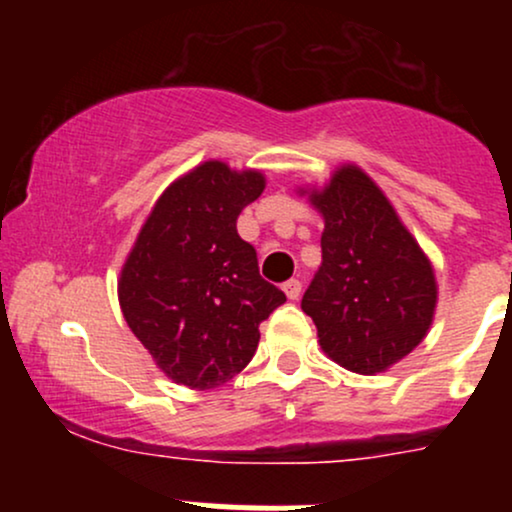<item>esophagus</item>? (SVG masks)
Returning <instances> with one entry per match:
<instances>
[{"instance_id": "esophagus-1", "label": "esophagus", "mask_w": 512, "mask_h": 512, "mask_svg": "<svg viewBox=\"0 0 512 512\" xmlns=\"http://www.w3.org/2000/svg\"><path fill=\"white\" fill-rule=\"evenodd\" d=\"M281 289H284L286 296H289V301H298V296H301V291H303V284L298 279H289L284 286H281Z\"/></svg>"}]
</instances>
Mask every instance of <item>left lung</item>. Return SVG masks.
<instances>
[{
  "mask_svg": "<svg viewBox=\"0 0 512 512\" xmlns=\"http://www.w3.org/2000/svg\"><path fill=\"white\" fill-rule=\"evenodd\" d=\"M308 192L325 219L322 264L301 308L322 351L351 373H383L424 342L438 303L431 260L358 166Z\"/></svg>",
  "mask_w": 512,
  "mask_h": 512,
  "instance_id": "8db88e82",
  "label": "left lung"
}]
</instances>
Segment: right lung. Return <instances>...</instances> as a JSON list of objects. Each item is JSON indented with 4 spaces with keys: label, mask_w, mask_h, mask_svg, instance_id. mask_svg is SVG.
Instances as JSON below:
<instances>
[{
    "label": "right lung",
    "mask_w": 512,
    "mask_h": 512,
    "mask_svg": "<svg viewBox=\"0 0 512 512\" xmlns=\"http://www.w3.org/2000/svg\"><path fill=\"white\" fill-rule=\"evenodd\" d=\"M262 190L260 170L199 163L158 197L122 264V315L173 383H228L255 356L260 322L286 301L236 228Z\"/></svg>",
    "instance_id": "1"
}]
</instances>
